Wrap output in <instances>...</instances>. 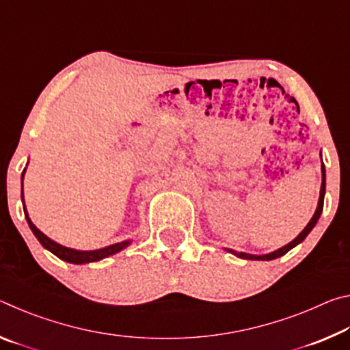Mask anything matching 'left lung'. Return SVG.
Returning a JSON list of instances; mask_svg holds the SVG:
<instances>
[{
	"label": "left lung",
	"instance_id": "1",
	"mask_svg": "<svg viewBox=\"0 0 350 350\" xmlns=\"http://www.w3.org/2000/svg\"><path fill=\"white\" fill-rule=\"evenodd\" d=\"M324 193H325V170H324V165H323V183H321V191H319V200H318V206H317L315 215H313V217L310 219V222L306 225V228L303 230V232H301L298 236H296V238L292 242H290V244L284 245L282 248H280V250H276V252H271L269 254H262V256H256V254H248V253H238V252H234V250H228V252L236 254V256H239V258L258 259V260H271V259H276V258L282 256V254H286L288 250H292L295 245H298L299 242H303L306 239V236L312 232L313 227H315V224L318 222V219H319V216H321V211H323Z\"/></svg>",
	"mask_w": 350,
	"mask_h": 350
}]
</instances>
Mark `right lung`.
<instances>
[{"label": "right lung", "mask_w": 350, "mask_h": 350, "mask_svg": "<svg viewBox=\"0 0 350 350\" xmlns=\"http://www.w3.org/2000/svg\"><path fill=\"white\" fill-rule=\"evenodd\" d=\"M23 176H25V171H23ZM23 199V196H21ZM25 216L27 219V224L31 230L33 232V234L37 236V239L40 241V244L43 245L47 250L52 252L63 260H66V262H72V264H86V262H96V260L103 259L106 256H111V254H114L117 252L123 250V248L129 245V242L131 241H123V242H118V244H112L108 245L105 248H100V250H91V252H80V250H72V248H68V247H63L60 244H57L52 239L47 238L46 234H43L40 232V230L35 227L32 224L31 219H29V215L26 211V206H25Z\"/></svg>", "instance_id": "right-lung-1"}]
</instances>
